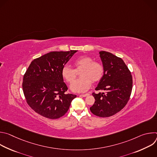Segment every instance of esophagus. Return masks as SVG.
Segmentation results:
<instances>
[{
  "label": "esophagus",
  "instance_id": "1",
  "mask_svg": "<svg viewBox=\"0 0 157 157\" xmlns=\"http://www.w3.org/2000/svg\"><path fill=\"white\" fill-rule=\"evenodd\" d=\"M89 94H79L80 96H82V97H86Z\"/></svg>",
  "mask_w": 157,
  "mask_h": 157
}]
</instances>
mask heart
<instances>
[{
	"label": "heart",
	"mask_w": 157,
	"mask_h": 157,
	"mask_svg": "<svg viewBox=\"0 0 157 157\" xmlns=\"http://www.w3.org/2000/svg\"><path fill=\"white\" fill-rule=\"evenodd\" d=\"M75 70L65 65L61 70L63 78L69 83L72 82L76 77V71L81 70V76L75 81L71 85V89L74 92H85L91 86L92 81L98 82L104 75V67L98 61L88 56H81L76 59L73 63Z\"/></svg>",
	"instance_id": "b5f03b06"
}]
</instances>
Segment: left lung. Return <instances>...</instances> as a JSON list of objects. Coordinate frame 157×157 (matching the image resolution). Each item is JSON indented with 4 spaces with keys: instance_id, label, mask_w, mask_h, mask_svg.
<instances>
[{
    "instance_id": "8db88e82",
    "label": "left lung",
    "mask_w": 157,
    "mask_h": 157,
    "mask_svg": "<svg viewBox=\"0 0 157 157\" xmlns=\"http://www.w3.org/2000/svg\"><path fill=\"white\" fill-rule=\"evenodd\" d=\"M104 67V75L96 91L93 93L94 104L90 107L91 113L101 117H108L121 111L128 102L132 89L131 73L124 61L109 52H99Z\"/></svg>"
}]
</instances>
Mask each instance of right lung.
<instances>
[{
	"label": "right lung",
	"instance_id": "add662e5",
	"mask_svg": "<svg viewBox=\"0 0 157 157\" xmlns=\"http://www.w3.org/2000/svg\"><path fill=\"white\" fill-rule=\"evenodd\" d=\"M76 52H52L32 61L24 76L22 88L27 104L35 113L56 119L68 110L76 95L66 93L68 87L61 70Z\"/></svg>",
	"mask_w": 157,
	"mask_h": 157
}]
</instances>
